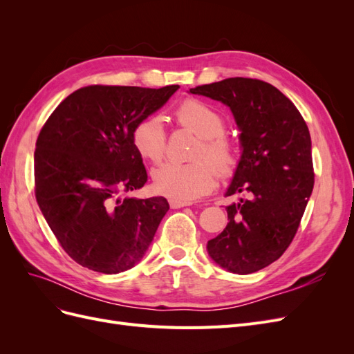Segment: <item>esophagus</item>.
Wrapping results in <instances>:
<instances>
[{
  "mask_svg": "<svg viewBox=\"0 0 354 354\" xmlns=\"http://www.w3.org/2000/svg\"><path fill=\"white\" fill-rule=\"evenodd\" d=\"M190 202H186V201H177V199H169V207L173 209H177V208H183V207H189Z\"/></svg>",
  "mask_w": 354,
  "mask_h": 354,
  "instance_id": "obj_1",
  "label": "esophagus"
}]
</instances>
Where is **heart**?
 Segmentation results:
<instances>
[{"label": "heart", "mask_w": 354, "mask_h": 354, "mask_svg": "<svg viewBox=\"0 0 354 354\" xmlns=\"http://www.w3.org/2000/svg\"><path fill=\"white\" fill-rule=\"evenodd\" d=\"M180 127L199 136L192 162H167L153 171L152 181L158 194L190 201L207 195L217 183L220 176L229 177L239 165V149L232 138L224 136L226 121L218 111L198 99H186L174 111ZM131 143L136 152L152 164H159L165 158L168 136L162 121L158 116H146L137 121L131 131ZM218 167H215L209 162Z\"/></svg>", "instance_id": "b5f03b06"}]
</instances>
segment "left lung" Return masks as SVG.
Listing matches in <instances>:
<instances>
[{"label": "left lung", "mask_w": 354, "mask_h": 354, "mask_svg": "<svg viewBox=\"0 0 354 354\" xmlns=\"http://www.w3.org/2000/svg\"><path fill=\"white\" fill-rule=\"evenodd\" d=\"M190 93L227 104L241 130L242 156L227 196L229 223L208 241L211 259L238 274L259 272L291 245L315 186L312 140L295 104L272 84L227 78Z\"/></svg>", "instance_id": "8db88e82"}]
</instances>
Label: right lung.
<instances>
[{
  "instance_id": "right-lung-1",
  "label": "right lung",
  "mask_w": 354,
  "mask_h": 354,
  "mask_svg": "<svg viewBox=\"0 0 354 354\" xmlns=\"http://www.w3.org/2000/svg\"><path fill=\"white\" fill-rule=\"evenodd\" d=\"M180 85H88L69 94L42 125L35 147V198L73 261L106 274L133 267L169 205L165 198H121L147 181L131 143L137 121Z\"/></svg>"
}]
</instances>
